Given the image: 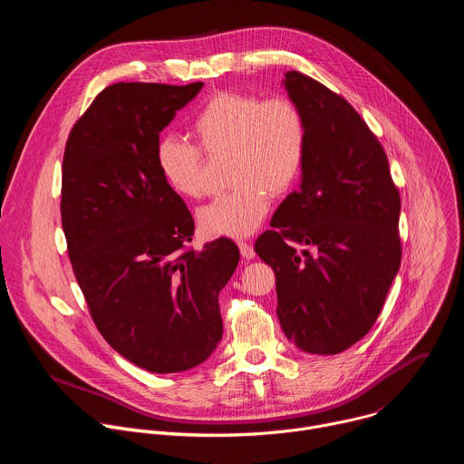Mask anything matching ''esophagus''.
Wrapping results in <instances>:
<instances>
[{"label":"esophagus","instance_id":"esophagus-1","mask_svg":"<svg viewBox=\"0 0 464 464\" xmlns=\"http://www.w3.org/2000/svg\"><path fill=\"white\" fill-rule=\"evenodd\" d=\"M238 247H240V255L246 258V260H251L255 256V249L251 244L247 242H238Z\"/></svg>","mask_w":464,"mask_h":464}]
</instances>
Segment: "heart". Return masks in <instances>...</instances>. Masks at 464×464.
I'll list each match as a JSON object with an SVG mask.
<instances>
[{
  "instance_id": "1",
  "label": "heart",
  "mask_w": 464,
  "mask_h": 464,
  "mask_svg": "<svg viewBox=\"0 0 464 464\" xmlns=\"http://www.w3.org/2000/svg\"><path fill=\"white\" fill-rule=\"evenodd\" d=\"M194 145L165 140L156 152L163 181L183 198L208 192L206 159L227 160L233 188L198 213L208 237L242 238L266 217L270 194L288 192L301 176L306 126L299 106L286 95L224 92L211 97L190 124Z\"/></svg>"
}]
</instances>
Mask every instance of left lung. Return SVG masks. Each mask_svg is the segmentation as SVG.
<instances>
[{
	"label": "left lung",
	"instance_id": "8db88e82",
	"mask_svg": "<svg viewBox=\"0 0 464 464\" xmlns=\"http://www.w3.org/2000/svg\"><path fill=\"white\" fill-rule=\"evenodd\" d=\"M283 82L304 119L306 156L255 251L276 272L286 338L338 354L369 333L401 268V194L383 147L342 95L299 72Z\"/></svg>",
	"mask_w": 464,
	"mask_h": 464
}]
</instances>
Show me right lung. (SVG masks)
Here are the masks:
<instances>
[{"label":"right lung","instance_id":"obj_1","mask_svg":"<svg viewBox=\"0 0 464 464\" xmlns=\"http://www.w3.org/2000/svg\"><path fill=\"white\" fill-rule=\"evenodd\" d=\"M204 82H117L73 124L62 161V229L102 338L150 372L206 362L222 340L218 294L237 270L229 238L188 246L194 220L163 181L161 130Z\"/></svg>","mask_w":464,"mask_h":464}]
</instances>
